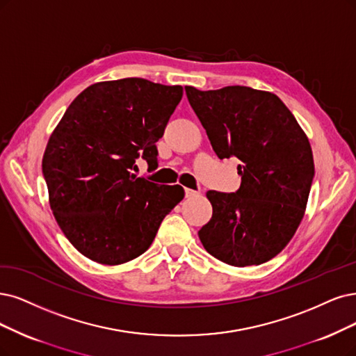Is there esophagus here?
I'll return each instance as SVG.
<instances>
[{
    "mask_svg": "<svg viewBox=\"0 0 356 356\" xmlns=\"http://www.w3.org/2000/svg\"><path fill=\"white\" fill-rule=\"evenodd\" d=\"M198 195H200L198 191H193V189L185 188V196H186V198H193V196H198Z\"/></svg>",
    "mask_w": 356,
    "mask_h": 356,
    "instance_id": "34e87169",
    "label": "esophagus"
}]
</instances>
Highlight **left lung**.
<instances>
[{
    "label": "left lung",
    "instance_id": "8db88e82",
    "mask_svg": "<svg viewBox=\"0 0 356 356\" xmlns=\"http://www.w3.org/2000/svg\"><path fill=\"white\" fill-rule=\"evenodd\" d=\"M213 149L241 161V188L208 191L213 217L198 232L207 252L234 267L280 254L305 214L314 179L309 140L283 101L267 90L185 86Z\"/></svg>",
    "mask_w": 356,
    "mask_h": 356
}]
</instances>
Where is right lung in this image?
I'll list each match as a JSON object with an SVG mask.
<instances>
[{
	"mask_svg": "<svg viewBox=\"0 0 356 356\" xmlns=\"http://www.w3.org/2000/svg\"><path fill=\"white\" fill-rule=\"evenodd\" d=\"M183 88L140 77L98 82L79 94L52 131L42 158L49 205L65 238L105 266L135 259L185 196L131 170L156 168V142ZM149 171V170H148Z\"/></svg>",
	"mask_w": 356,
	"mask_h": 356,
	"instance_id": "obj_1",
	"label": "right lung"
}]
</instances>
